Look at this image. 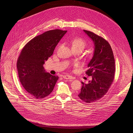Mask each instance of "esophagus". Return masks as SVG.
Returning <instances> with one entry per match:
<instances>
[{"label":"esophagus","mask_w":133,"mask_h":133,"mask_svg":"<svg viewBox=\"0 0 133 133\" xmlns=\"http://www.w3.org/2000/svg\"><path fill=\"white\" fill-rule=\"evenodd\" d=\"M63 78L66 79H70V80L74 79V77H72L70 75H64V76H63Z\"/></svg>","instance_id":"34e87169"}]
</instances>
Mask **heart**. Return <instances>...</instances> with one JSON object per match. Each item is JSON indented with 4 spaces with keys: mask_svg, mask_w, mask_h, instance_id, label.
Here are the masks:
<instances>
[{
    "mask_svg": "<svg viewBox=\"0 0 133 133\" xmlns=\"http://www.w3.org/2000/svg\"><path fill=\"white\" fill-rule=\"evenodd\" d=\"M70 43L72 45V48L77 47L83 49L86 46V42L81 38H75L70 41Z\"/></svg>",
    "mask_w": 133,
    "mask_h": 133,
    "instance_id": "heart-1",
    "label": "heart"
}]
</instances>
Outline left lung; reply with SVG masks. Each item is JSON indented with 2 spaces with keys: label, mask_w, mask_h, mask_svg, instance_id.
<instances>
[{
  "label": "left lung",
  "mask_w": 133,
  "mask_h": 133,
  "mask_svg": "<svg viewBox=\"0 0 133 133\" xmlns=\"http://www.w3.org/2000/svg\"><path fill=\"white\" fill-rule=\"evenodd\" d=\"M94 44L92 58L88 64L86 74L92 77L88 84L83 82L78 97L83 101L90 103L103 97L108 91L114 78L115 59L108 42L92 32L84 30Z\"/></svg>",
  "instance_id": "obj_1"
}]
</instances>
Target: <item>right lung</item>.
I'll use <instances>...</instances> for the list:
<instances>
[{
    "instance_id": "1",
    "label": "right lung",
    "mask_w": 133,
    "mask_h": 133,
    "mask_svg": "<svg viewBox=\"0 0 133 133\" xmlns=\"http://www.w3.org/2000/svg\"><path fill=\"white\" fill-rule=\"evenodd\" d=\"M67 30L54 29L30 40L22 50L17 67L25 89L36 99L44 98L52 91L58 76L46 72L43 65Z\"/></svg>"
}]
</instances>
